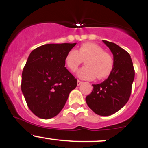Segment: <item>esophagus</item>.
Wrapping results in <instances>:
<instances>
[{
  "mask_svg": "<svg viewBox=\"0 0 148 148\" xmlns=\"http://www.w3.org/2000/svg\"><path fill=\"white\" fill-rule=\"evenodd\" d=\"M82 83H83L82 81H80V80H78V81H77V85H78V86H80V85L82 84Z\"/></svg>",
  "mask_w": 148,
  "mask_h": 148,
  "instance_id": "34e87169",
  "label": "esophagus"
}]
</instances>
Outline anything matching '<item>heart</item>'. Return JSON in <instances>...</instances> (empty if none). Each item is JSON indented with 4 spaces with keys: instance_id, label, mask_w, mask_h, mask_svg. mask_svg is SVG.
I'll return each mask as SVG.
<instances>
[{
    "instance_id": "b5f03b06",
    "label": "heart",
    "mask_w": 148,
    "mask_h": 148,
    "mask_svg": "<svg viewBox=\"0 0 148 148\" xmlns=\"http://www.w3.org/2000/svg\"><path fill=\"white\" fill-rule=\"evenodd\" d=\"M84 60L86 66L79 69L77 75L85 80H93L96 77L104 79L111 74L114 66L111 54L94 43L84 44L77 51L70 50L66 55L64 62L69 70L75 72Z\"/></svg>"
}]
</instances>
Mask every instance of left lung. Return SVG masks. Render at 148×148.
Segmentation results:
<instances>
[{
    "mask_svg": "<svg viewBox=\"0 0 148 148\" xmlns=\"http://www.w3.org/2000/svg\"><path fill=\"white\" fill-rule=\"evenodd\" d=\"M102 41L113 53L114 66L108 79L92 85L93 90L86 101L96 114L108 116L121 109L128 101L135 72L129 53L116 44Z\"/></svg>",
    "mask_w": 148,
    "mask_h": 148,
    "instance_id": "left-lung-1",
    "label": "left lung"
}]
</instances>
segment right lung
<instances>
[{"label":"right lung","mask_w":148,"mask_h":148,"mask_svg":"<svg viewBox=\"0 0 148 148\" xmlns=\"http://www.w3.org/2000/svg\"><path fill=\"white\" fill-rule=\"evenodd\" d=\"M76 45L47 44L30 53L22 72L21 91L36 116L50 119L63 108L77 80L64 67L66 55Z\"/></svg>","instance_id":"right-lung-1"}]
</instances>
